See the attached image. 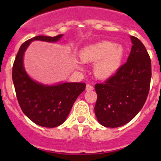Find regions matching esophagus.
Segmentation results:
<instances>
[{"label":"esophagus","mask_w":161,"mask_h":161,"mask_svg":"<svg viewBox=\"0 0 161 161\" xmlns=\"http://www.w3.org/2000/svg\"><path fill=\"white\" fill-rule=\"evenodd\" d=\"M86 90L87 91H90V90H93V85H89V84H87V85H86Z\"/></svg>","instance_id":"34e87169"}]
</instances>
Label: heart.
Segmentation results:
<instances>
[{
    "instance_id": "b5f03b06",
    "label": "heart",
    "mask_w": 161,
    "mask_h": 161,
    "mask_svg": "<svg viewBox=\"0 0 161 161\" xmlns=\"http://www.w3.org/2000/svg\"><path fill=\"white\" fill-rule=\"evenodd\" d=\"M123 55V48L108 41L89 45L79 53L83 62H95L93 72L99 79H107L114 76L121 67Z\"/></svg>"
}]
</instances>
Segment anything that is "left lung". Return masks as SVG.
<instances>
[{"mask_svg":"<svg viewBox=\"0 0 161 161\" xmlns=\"http://www.w3.org/2000/svg\"><path fill=\"white\" fill-rule=\"evenodd\" d=\"M127 61L104 83L95 85L94 107L98 122L106 127H119L129 123L147 100L152 78V64L147 49L135 36Z\"/></svg>","mask_w":161,"mask_h":161,"instance_id":"left-lung-1","label":"left lung"}]
</instances>
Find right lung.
<instances>
[{
    "instance_id": "add662e5",
    "label": "right lung",
    "mask_w": 161,
    "mask_h": 161,
    "mask_svg": "<svg viewBox=\"0 0 161 161\" xmlns=\"http://www.w3.org/2000/svg\"><path fill=\"white\" fill-rule=\"evenodd\" d=\"M63 35L55 37L35 36L22 44L12 70V78L22 112L35 124L56 127L66 120L74 102L85 89V83H63L47 86L34 81L23 67V55L32 41L56 42Z\"/></svg>"
}]
</instances>
